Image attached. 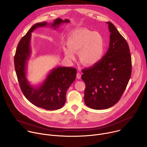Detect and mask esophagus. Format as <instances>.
Returning a JSON list of instances; mask_svg holds the SVG:
<instances>
[{"mask_svg":"<svg viewBox=\"0 0 147 147\" xmlns=\"http://www.w3.org/2000/svg\"><path fill=\"white\" fill-rule=\"evenodd\" d=\"M76 76H77V78L78 79H80V78H81V74H80L79 72H78V73H77Z\"/></svg>","mask_w":147,"mask_h":147,"instance_id":"1","label":"esophagus"}]
</instances>
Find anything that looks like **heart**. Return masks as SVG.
Instances as JSON below:
<instances>
[{"label":"heart","mask_w":147,"mask_h":147,"mask_svg":"<svg viewBox=\"0 0 147 147\" xmlns=\"http://www.w3.org/2000/svg\"><path fill=\"white\" fill-rule=\"evenodd\" d=\"M67 45L69 48H64L66 57L74 60L75 53H78L80 62L87 66L99 63L106 49L105 40L100 32L86 29L73 31L67 38Z\"/></svg>","instance_id":"heart-1"}]
</instances>
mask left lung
<instances>
[{
	"instance_id": "8db88e82",
	"label": "left lung",
	"mask_w": 147,
	"mask_h": 147,
	"mask_svg": "<svg viewBox=\"0 0 147 147\" xmlns=\"http://www.w3.org/2000/svg\"><path fill=\"white\" fill-rule=\"evenodd\" d=\"M111 32L109 47L97 64L82 70L86 84L84 102L93 109L113 107L120 99L131 74V57L129 45L115 26L107 23Z\"/></svg>"
}]
</instances>
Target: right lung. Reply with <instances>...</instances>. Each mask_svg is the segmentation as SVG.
Returning <instances> with one entry per match:
<instances>
[{
	"mask_svg": "<svg viewBox=\"0 0 147 147\" xmlns=\"http://www.w3.org/2000/svg\"><path fill=\"white\" fill-rule=\"evenodd\" d=\"M69 20H55L51 27L56 29L61 24L69 23ZM49 26L47 22L32 26L20 40L14 56V67L19 85L25 97L34 105L48 111L59 109L66 102L67 89L76 77L77 70L73 67H57L51 70L39 87H32L26 77L27 61L31 55V32L36 28Z\"/></svg>",
	"mask_w": 147,
	"mask_h": 147,
	"instance_id": "obj_1",
	"label": "right lung"
}]
</instances>
